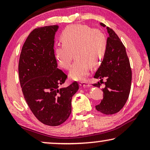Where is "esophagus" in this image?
<instances>
[{
    "mask_svg": "<svg viewBox=\"0 0 150 150\" xmlns=\"http://www.w3.org/2000/svg\"><path fill=\"white\" fill-rule=\"evenodd\" d=\"M79 85L80 86H81V87L83 88H86V87H89L90 86V84L87 83V82H85V81H81L79 83Z\"/></svg>",
    "mask_w": 150,
    "mask_h": 150,
    "instance_id": "obj_1",
    "label": "esophagus"
}]
</instances>
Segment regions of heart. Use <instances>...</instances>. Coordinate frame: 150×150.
Returning a JSON list of instances; mask_svg holds the SVG:
<instances>
[{"label":"heart","instance_id":"obj_1","mask_svg":"<svg viewBox=\"0 0 150 150\" xmlns=\"http://www.w3.org/2000/svg\"><path fill=\"white\" fill-rule=\"evenodd\" d=\"M63 45L55 48V57L58 65L68 69L73 59V52L76 56L90 62H97L103 57L105 50V39L102 33L84 25H75L65 28L61 35ZM88 67L79 61L70 72L74 79H84L88 74Z\"/></svg>","mask_w":150,"mask_h":150}]
</instances>
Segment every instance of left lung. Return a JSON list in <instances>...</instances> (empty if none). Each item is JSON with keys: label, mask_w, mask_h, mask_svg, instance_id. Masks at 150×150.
<instances>
[{"label": "left lung", "mask_w": 150, "mask_h": 150, "mask_svg": "<svg viewBox=\"0 0 150 150\" xmlns=\"http://www.w3.org/2000/svg\"><path fill=\"white\" fill-rule=\"evenodd\" d=\"M100 25L105 26L103 23ZM107 30L109 37L104 58L94 76L100 81L93 86L100 88L101 83L105 84L103 98L96 109L105 115H111L119 112L128 100L132 71L124 44L112 29L107 27ZM103 79H106L105 82L102 81Z\"/></svg>", "instance_id": "obj_1"}]
</instances>
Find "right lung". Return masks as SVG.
<instances>
[{"mask_svg":"<svg viewBox=\"0 0 150 150\" xmlns=\"http://www.w3.org/2000/svg\"><path fill=\"white\" fill-rule=\"evenodd\" d=\"M57 25L35 28L21 51L19 79L25 100L34 115L45 125H60L71 113L72 96L79 89L77 81L60 88L67 75L58 68L54 54Z\"/></svg>","mask_w":150,"mask_h":150,"instance_id":"add662e5","label":"right lung"}]
</instances>
